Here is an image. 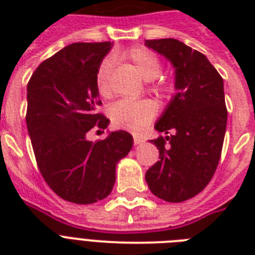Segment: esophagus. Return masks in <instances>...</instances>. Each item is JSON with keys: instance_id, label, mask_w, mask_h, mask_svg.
Returning <instances> with one entry per match:
<instances>
[{"instance_id": "esophagus-1", "label": "esophagus", "mask_w": 255, "mask_h": 255, "mask_svg": "<svg viewBox=\"0 0 255 255\" xmlns=\"http://www.w3.org/2000/svg\"><path fill=\"white\" fill-rule=\"evenodd\" d=\"M143 141H144V140H143V137H141V136L133 135V143H135V145H137V144H141Z\"/></svg>"}]
</instances>
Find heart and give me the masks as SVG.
I'll return each mask as SVG.
<instances>
[{"label":"heart","mask_w":255,"mask_h":255,"mask_svg":"<svg viewBox=\"0 0 255 255\" xmlns=\"http://www.w3.org/2000/svg\"><path fill=\"white\" fill-rule=\"evenodd\" d=\"M124 57L133 63L144 81H155L161 73V63L159 58L151 50L144 47H133L128 50L124 54ZM110 70H111V59L102 61L96 70V88L102 96H107L110 94ZM151 90L164 98H168L174 92L173 85L168 82L153 83ZM108 115L115 127L128 131H140L155 118L156 107L149 100H118L110 106Z\"/></svg>","instance_id":"obj_1"}]
</instances>
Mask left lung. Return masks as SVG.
Here are the masks:
<instances>
[{"label": "left lung", "mask_w": 255, "mask_h": 255, "mask_svg": "<svg viewBox=\"0 0 255 255\" xmlns=\"http://www.w3.org/2000/svg\"><path fill=\"white\" fill-rule=\"evenodd\" d=\"M145 46L173 65L177 90L155 126L170 135L152 140L160 160L145 180L156 197L182 202L204 190L217 169L228 120L224 81L204 54L177 39H147Z\"/></svg>", "instance_id": "obj_1"}]
</instances>
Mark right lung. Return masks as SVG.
<instances>
[{"instance_id": "add662e5", "label": "right lung", "mask_w": 255, "mask_h": 255, "mask_svg": "<svg viewBox=\"0 0 255 255\" xmlns=\"http://www.w3.org/2000/svg\"><path fill=\"white\" fill-rule=\"evenodd\" d=\"M111 42H78L46 59L27 83L26 124L42 177L61 198L94 204L111 193L116 164L131 151L126 131L104 140H87L92 128L106 129L110 120L98 112L96 70Z\"/></svg>"}]
</instances>
